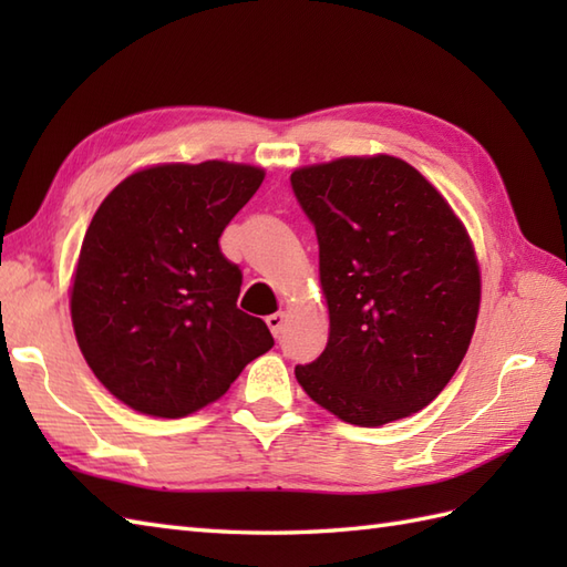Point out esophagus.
Masks as SVG:
<instances>
[{"label":"esophagus","mask_w":567,"mask_h":567,"mask_svg":"<svg viewBox=\"0 0 567 567\" xmlns=\"http://www.w3.org/2000/svg\"><path fill=\"white\" fill-rule=\"evenodd\" d=\"M265 323H268L270 331H272V336H275V339H277V336H280V333L285 331L287 315H285V311H275V315H270L268 319H265Z\"/></svg>","instance_id":"1"}]
</instances>
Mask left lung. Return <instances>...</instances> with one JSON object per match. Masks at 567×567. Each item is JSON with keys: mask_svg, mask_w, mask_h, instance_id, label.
Masks as SVG:
<instances>
[{"mask_svg": "<svg viewBox=\"0 0 567 567\" xmlns=\"http://www.w3.org/2000/svg\"><path fill=\"white\" fill-rule=\"evenodd\" d=\"M315 224L329 343L295 375L355 426H382L431 404L467 353L480 268L461 219L416 167L339 158L290 177Z\"/></svg>", "mask_w": 567, "mask_h": 567, "instance_id": "obj_1", "label": "left lung"}]
</instances>
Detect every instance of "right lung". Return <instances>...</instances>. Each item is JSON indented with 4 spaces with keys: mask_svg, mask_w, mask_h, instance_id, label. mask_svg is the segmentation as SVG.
<instances>
[{
    "mask_svg": "<svg viewBox=\"0 0 567 567\" xmlns=\"http://www.w3.org/2000/svg\"><path fill=\"white\" fill-rule=\"evenodd\" d=\"M262 177L224 161L153 165L92 216L72 280V329L97 380L136 412H197L272 348L265 321L236 307L244 275L219 248Z\"/></svg>",
    "mask_w": 567,
    "mask_h": 567,
    "instance_id": "1",
    "label": "right lung"
}]
</instances>
